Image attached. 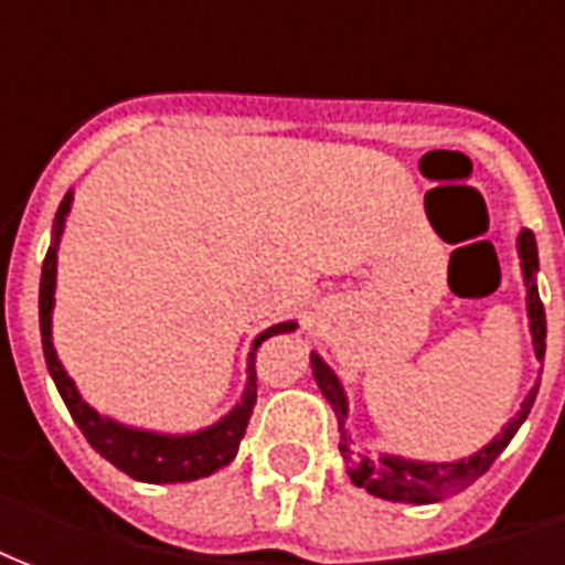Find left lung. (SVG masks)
I'll use <instances>...</instances> for the list:
<instances>
[{"instance_id": "1", "label": "left lung", "mask_w": 565, "mask_h": 565, "mask_svg": "<svg viewBox=\"0 0 565 565\" xmlns=\"http://www.w3.org/2000/svg\"><path fill=\"white\" fill-rule=\"evenodd\" d=\"M521 259H523V278H526V306H530V330H533V344H535V356L542 360L545 356V306L539 299V287H535V271H539V250H535V235L530 230H523L521 238ZM311 369H315V379H318L320 391L323 396L330 399L332 412L339 417V429H344V415H348V403H344V391L339 379L332 375V369L320 360L318 354H311ZM535 387L526 403L518 412V417H511L505 429L499 433L487 448H481L475 457L460 462H417V460H403V457H366L360 450L351 448V441L342 433V441H339V450H342L344 462H348V475L356 487L369 490L372 497L381 499H393V502H438V499L454 497L460 493L466 487L472 484L475 478L493 466L499 454L505 450L514 433L521 429V424L530 415V408L535 403Z\"/></svg>"}]
</instances>
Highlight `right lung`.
I'll return each mask as SVG.
<instances>
[{
    "label": "right lung",
    "instance_id": "1",
    "mask_svg": "<svg viewBox=\"0 0 565 565\" xmlns=\"http://www.w3.org/2000/svg\"><path fill=\"white\" fill-rule=\"evenodd\" d=\"M68 202L72 193L60 202L54 221V233H51V247L44 254L42 263V290H39V323H42V348L44 363L54 375V384L63 403L75 417V424L90 441L93 448L103 454L105 460L117 466L120 472H127L136 481H148V484H172V481H193V478H205V475L217 472L221 466L233 460L238 441L245 438L247 420L254 415L257 405V372H254V356L257 348L278 332L296 330V323H278L263 335L250 348V379H247V391L242 405L233 415H226L221 424L209 426L193 436H157V433H141V429H127V426L115 424L108 417L96 415L90 405L84 403L75 391V384L66 375L63 363L56 360L54 342H51V308H54V278H56V245H60V233H63V221H66Z\"/></svg>",
    "mask_w": 565,
    "mask_h": 565
}]
</instances>
